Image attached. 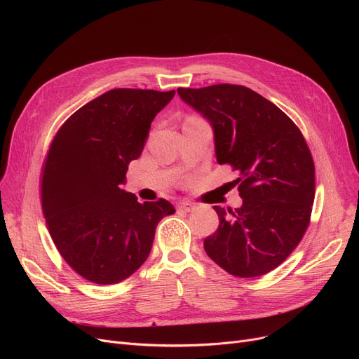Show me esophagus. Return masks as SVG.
<instances>
[{"instance_id": "1", "label": "esophagus", "mask_w": 359, "mask_h": 359, "mask_svg": "<svg viewBox=\"0 0 359 359\" xmlns=\"http://www.w3.org/2000/svg\"><path fill=\"white\" fill-rule=\"evenodd\" d=\"M177 210L182 211V212H191V211L195 210V205L189 201H183V202L177 203Z\"/></svg>"}]
</instances>
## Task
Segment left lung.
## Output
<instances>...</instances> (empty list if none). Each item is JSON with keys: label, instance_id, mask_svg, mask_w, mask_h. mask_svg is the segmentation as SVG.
Here are the masks:
<instances>
[{"label": "left lung", "instance_id": "1", "mask_svg": "<svg viewBox=\"0 0 359 359\" xmlns=\"http://www.w3.org/2000/svg\"><path fill=\"white\" fill-rule=\"evenodd\" d=\"M177 93L211 122L217 161L238 173L243 205L234 211L214 206L219 225L203 240L206 255L238 278L273 271L310 224L314 161L303 134L278 106L244 86Z\"/></svg>", "mask_w": 359, "mask_h": 359}]
</instances>
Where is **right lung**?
<instances>
[{"label":"right lung","mask_w":359,"mask_h":359,"mask_svg":"<svg viewBox=\"0 0 359 359\" xmlns=\"http://www.w3.org/2000/svg\"><path fill=\"white\" fill-rule=\"evenodd\" d=\"M175 90L113 88L80 107L53 137L42 168V210L68 265L100 285L134 273L153 248L157 224L175 214L160 198L140 203L121 189L151 122Z\"/></svg>","instance_id":"right-lung-1"}]
</instances>
